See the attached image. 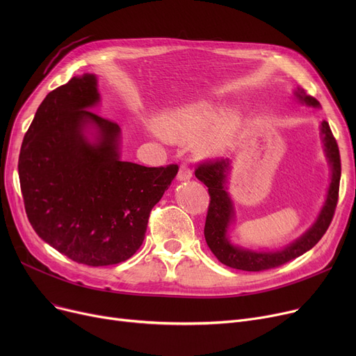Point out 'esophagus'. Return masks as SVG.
<instances>
[{
  "label": "esophagus",
  "mask_w": 356,
  "mask_h": 356,
  "mask_svg": "<svg viewBox=\"0 0 356 356\" xmlns=\"http://www.w3.org/2000/svg\"><path fill=\"white\" fill-rule=\"evenodd\" d=\"M192 177V168L186 164V163H183L181 165H180V168H179V175H177V179L179 180H189Z\"/></svg>",
  "instance_id": "1"
}]
</instances>
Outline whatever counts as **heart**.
<instances>
[{
    "label": "heart",
    "mask_w": 356,
    "mask_h": 356,
    "mask_svg": "<svg viewBox=\"0 0 356 356\" xmlns=\"http://www.w3.org/2000/svg\"><path fill=\"white\" fill-rule=\"evenodd\" d=\"M216 118V112L211 105L196 104L177 109L172 114L163 117L161 129L163 133L175 140L192 138L202 131L207 129ZM231 138V129L227 124L219 125L209 137L203 141L202 148L204 152H216L225 147Z\"/></svg>",
    "instance_id": "b5f03b06"
}]
</instances>
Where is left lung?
Here are the masks:
<instances>
[{
	"label": "left lung",
	"instance_id": "obj_1",
	"mask_svg": "<svg viewBox=\"0 0 356 356\" xmlns=\"http://www.w3.org/2000/svg\"><path fill=\"white\" fill-rule=\"evenodd\" d=\"M296 93L307 105H319V102L313 97L306 95L303 89H298ZM322 134L326 147V156L329 159V163L332 164V181L326 203L314 225L302 238H298L296 242H293V244L282 251L254 252L236 248L229 244L227 238V229L234 216L232 203L225 191V177L229 161L225 159H208L197 164L195 175L200 181L208 186L211 196L207 222H204V239H207L211 251L222 264L244 271H263L268 268H277L312 250L326 234L333 219L339 197L341 154L338 143H336L329 122L326 121L322 122Z\"/></svg>",
	"mask_w": 356,
	"mask_h": 356
}]
</instances>
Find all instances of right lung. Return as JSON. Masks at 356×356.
<instances>
[{
    "label": "right lung",
    "mask_w": 356,
    "mask_h": 356,
    "mask_svg": "<svg viewBox=\"0 0 356 356\" xmlns=\"http://www.w3.org/2000/svg\"><path fill=\"white\" fill-rule=\"evenodd\" d=\"M99 101L93 74L56 88L37 109L18 157L24 208L33 229L74 263H122L141 247L149 212L179 172L177 164L122 161L117 122L88 111ZM99 128L97 145L83 134Z\"/></svg>",
    "instance_id": "obj_1"
}]
</instances>
